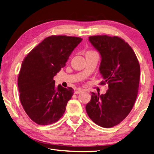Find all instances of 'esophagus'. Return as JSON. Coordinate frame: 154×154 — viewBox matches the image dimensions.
Wrapping results in <instances>:
<instances>
[{
  "instance_id": "34e87169",
  "label": "esophagus",
  "mask_w": 154,
  "mask_h": 154,
  "mask_svg": "<svg viewBox=\"0 0 154 154\" xmlns=\"http://www.w3.org/2000/svg\"><path fill=\"white\" fill-rule=\"evenodd\" d=\"M82 92H83V89H81V88H79V89H77L75 91V94H79Z\"/></svg>"
}]
</instances>
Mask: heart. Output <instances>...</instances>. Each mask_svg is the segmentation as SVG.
Wrapping results in <instances>:
<instances>
[{"label":"heart","instance_id":"obj_1","mask_svg":"<svg viewBox=\"0 0 154 154\" xmlns=\"http://www.w3.org/2000/svg\"><path fill=\"white\" fill-rule=\"evenodd\" d=\"M89 52H93V51H88V52H87V53H89Z\"/></svg>","mask_w":154,"mask_h":154}]
</instances>
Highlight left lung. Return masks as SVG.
Returning a JSON list of instances; mask_svg holds the SVG:
<instances>
[{"label": "left lung", "instance_id": "1", "mask_svg": "<svg viewBox=\"0 0 154 154\" xmlns=\"http://www.w3.org/2000/svg\"><path fill=\"white\" fill-rule=\"evenodd\" d=\"M89 40L100 55L101 84H109V89L100 95L91 93L86 111L97 125L111 128L132 109L138 91L140 64L132 48L122 38L102 35L90 36Z\"/></svg>", "mask_w": 154, "mask_h": 154}]
</instances>
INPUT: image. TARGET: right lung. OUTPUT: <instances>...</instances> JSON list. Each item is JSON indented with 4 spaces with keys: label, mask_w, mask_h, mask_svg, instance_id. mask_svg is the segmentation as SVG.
<instances>
[{
    "label": "right lung",
    "mask_w": 154,
    "mask_h": 154,
    "mask_svg": "<svg viewBox=\"0 0 154 154\" xmlns=\"http://www.w3.org/2000/svg\"><path fill=\"white\" fill-rule=\"evenodd\" d=\"M83 39L51 35L35 46L22 61L18 79L20 100L32 120L39 125L54 124L63 115L74 90L55 85L54 77L64 67Z\"/></svg>",
    "instance_id": "add662e5"
}]
</instances>
